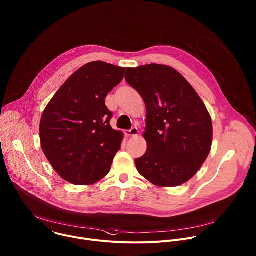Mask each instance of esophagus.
<instances>
[{
	"label": "esophagus",
	"mask_w": 256,
	"mask_h": 256,
	"mask_svg": "<svg viewBox=\"0 0 256 256\" xmlns=\"http://www.w3.org/2000/svg\"><path fill=\"white\" fill-rule=\"evenodd\" d=\"M124 134L126 136H136L138 134V128H132L130 130H126Z\"/></svg>",
	"instance_id": "obj_1"
}]
</instances>
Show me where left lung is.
Listing matches in <instances>:
<instances>
[{
	"mask_svg": "<svg viewBox=\"0 0 256 256\" xmlns=\"http://www.w3.org/2000/svg\"><path fill=\"white\" fill-rule=\"evenodd\" d=\"M126 80L146 108V154L136 158L138 173L158 187L188 182L212 146L211 116L192 85L174 68L148 64L126 68Z\"/></svg>",
	"mask_w": 256,
	"mask_h": 256,
	"instance_id": "8db88e82",
	"label": "left lung"
}]
</instances>
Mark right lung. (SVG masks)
<instances>
[{
	"instance_id": "add662e5",
	"label": "right lung",
	"mask_w": 256,
	"mask_h": 256,
	"mask_svg": "<svg viewBox=\"0 0 256 256\" xmlns=\"http://www.w3.org/2000/svg\"><path fill=\"white\" fill-rule=\"evenodd\" d=\"M126 68L94 61L74 72L46 106L40 122L43 152L61 178L92 185L106 177L122 132L110 124L106 98L120 83Z\"/></svg>"
}]
</instances>
